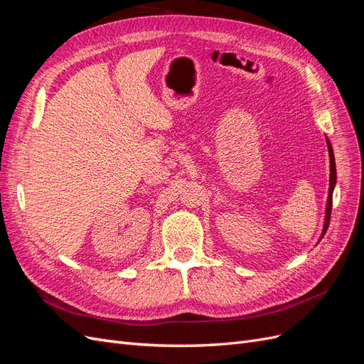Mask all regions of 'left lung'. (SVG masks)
I'll use <instances>...</instances> for the list:
<instances>
[{
  "instance_id": "1",
  "label": "left lung",
  "mask_w": 364,
  "mask_h": 364,
  "mask_svg": "<svg viewBox=\"0 0 364 364\" xmlns=\"http://www.w3.org/2000/svg\"><path fill=\"white\" fill-rule=\"evenodd\" d=\"M328 151H329V193H328V200H326V214H325V223H323V230H322V235L321 240L323 238L326 229L329 226V218H331V209H333V191H334V186H336V179H337V174H336V161H334V151L331 144L328 142Z\"/></svg>"
}]
</instances>
